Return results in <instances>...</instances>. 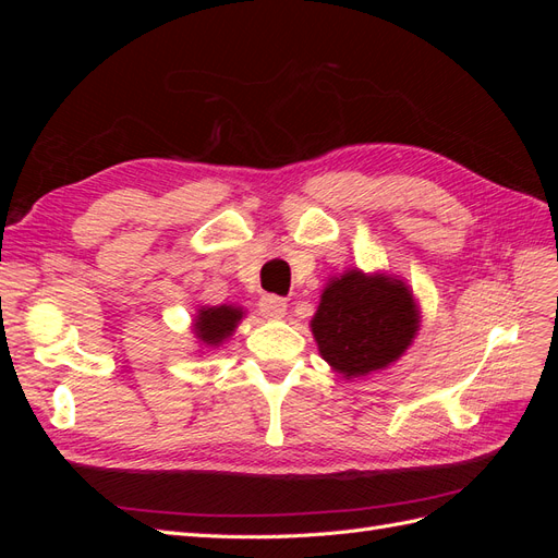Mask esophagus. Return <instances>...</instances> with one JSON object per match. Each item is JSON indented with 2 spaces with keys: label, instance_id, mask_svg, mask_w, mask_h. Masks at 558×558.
I'll return each instance as SVG.
<instances>
[{
  "label": "esophagus",
  "instance_id": "1",
  "mask_svg": "<svg viewBox=\"0 0 558 558\" xmlns=\"http://www.w3.org/2000/svg\"><path fill=\"white\" fill-rule=\"evenodd\" d=\"M258 307H260V314L265 318H281L289 305H286V300L279 298V295H265V298H260Z\"/></svg>",
  "mask_w": 558,
  "mask_h": 558
}]
</instances>
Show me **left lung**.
Segmentation results:
<instances>
[{
  "mask_svg": "<svg viewBox=\"0 0 558 558\" xmlns=\"http://www.w3.org/2000/svg\"><path fill=\"white\" fill-rule=\"evenodd\" d=\"M418 328L412 293L391 277L359 269L332 279L312 318L318 351L347 379L393 363Z\"/></svg>",
  "mask_w": 558,
  "mask_h": 558,
  "instance_id": "1",
  "label": "left lung"
}]
</instances>
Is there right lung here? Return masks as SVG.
<instances>
[{
  "mask_svg": "<svg viewBox=\"0 0 558 558\" xmlns=\"http://www.w3.org/2000/svg\"><path fill=\"white\" fill-rule=\"evenodd\" d=\"M242 318V310L234 307H207L199 310L197 318H195V332L197 340H202L209 347L221 344L226 337L232 335V330L238 328V320Z\"/></svg>",
  "mask_w": 558,
  "mask_h": 558,
  "instance_id": "add662e5",
  "label": "right lung"
}]
</instances>
